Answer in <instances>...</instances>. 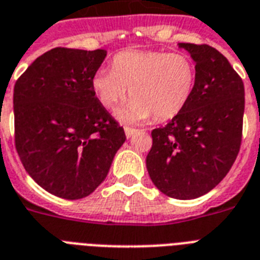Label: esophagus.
<instances>
[{"label": "esophagus", "instance_id": "1", "mask_svg": "<svg viewBox=\"0 0 260 260\" xmlns=\"http://www.w3.org/2000/svg\"><path fill=\"white\" fill-rule=\"evenodd\" d=\"M124 131H125V136L128 139L132 138V136H134V135L138 132V129H135V128H129V126H125V128H124Z\"/></svg>", "mask_w": 260, "mask_h": 260}]
</instances>
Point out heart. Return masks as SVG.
I'll use <instances>...</instances> for the list:
<instances>
[{
	"label": "heart",
	"instance_id": "heart-1",
	"mask_svg": "<svg viewBox=\"0 0 260 260\" xmlns=\"http://www.w3.org/2000/svg\"><path fill=\"white\" fill-rule=\"evenodd\" d=\"M197 81L191 59L179 52L122 51L112 59V69H100L91 89L104 108L113 109L126 97L132 100L117 112L124 122L147 121L154 114L163 121L185 109Z\"/></svg>",
	"mask_w": 260,
	"mask_h": 260
}]
</instances>
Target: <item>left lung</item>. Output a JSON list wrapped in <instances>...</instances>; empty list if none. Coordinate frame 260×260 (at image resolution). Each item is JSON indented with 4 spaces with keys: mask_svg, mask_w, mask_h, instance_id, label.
Wrapping results in <instances>:
<instances>
[{
    "mask_svg": "<svg viewBox=\"0 0 260 260\" xmlns=\"http://www.w3.org/2000/svg\"><path fill=\"white\" fill-rule=\"evenodd\" d=\"M196 63V89L185 109L151 132V181L163 194L193 200L222 181L242 143L244 85L228 59L206 44L179 43Z\"/></svg>",
    "mask_w": 260,
    "mask_h": 260,
    "instance_id": "8db88e82",
    "label": "left lung"
}]
</instances>
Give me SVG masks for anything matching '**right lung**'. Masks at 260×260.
Returning <instances> with one entry per match:
<instances>
[{"instance_id": "1", "label": "right lung", "mask_w": 260, "mask_h": 260, "mask_svg": "<svg viewBox=\"0 0 260 260\" xmlns=\"http://www.w3.org/2000/svg\"><path fill=\"white\" fill-rule=\"evenodd\" d=\"M105 50L54 48L14 85L16 150L39 186L66 200L87 197L109 173L125 134L91 89Z\"/></svg>"}]
</instances>
